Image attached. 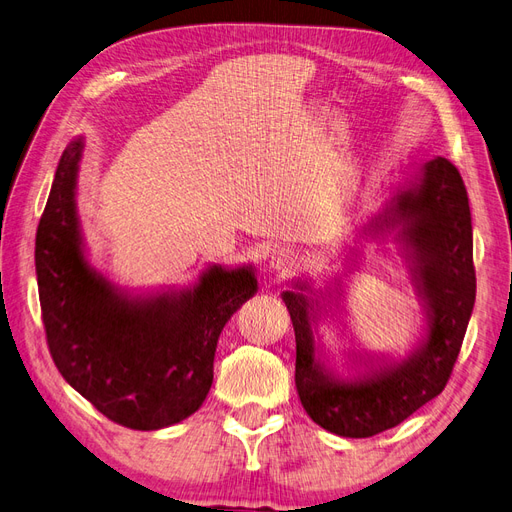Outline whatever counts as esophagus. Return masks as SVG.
I'll use <instances>...</instances> for the list:
<instances>
[{
  "instance_id": "1",
  "label": "esophagus",
  "mask_w": 512,
  "mask_h": 512,
  "mask_svg": "<svg viewBox=\"0 0 512 512\" xmlns=\"http://www.w3.org/2000/svg\"><path fill=\"white\" fill-rule=\"evenodd\" d=\"M299 265V256L294 254L290 247H280L269 256V267L277 273H290L292 269H297Z\"/></svg>"
}]
</instances>
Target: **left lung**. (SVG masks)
Returning <instances> with one entry per match:
<instances>
[{
  "label": "left lung",
  "instance_id": "left-lung-1",
  "mask_svg": "<svg viewBox=\"0 0 512 512\" xmlns=\"http://www.w3.org/2000/svg\"><path fill=\"white\" fill-rule=\"evenodd\" d=\"M389 237L406 260L425 314V335L406 356L350 352L346 371L335 369L316 337L320 320L342 324V277L318 290L312 280H294L282 292L297 339L294 384L299 399L309 418L335 436H376L438 397L451 378L474 309L468 192L459 170L446 158L436 156L418 166L359 230V239ZM356 256L350 250L346 269Z\"/></svg>",
  "mask_w": 512,
  "mask_h": 512
}]
</instances>
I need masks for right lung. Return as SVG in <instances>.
<instances>
[{
    "mask_svg": "<svg viewBox=\"0 0 512 512\" xmlns=\"http://www.w3.org/2000/svg\"><path fill=\"white\" fill-rule=\"evenodd\" d=\"M85 138L55 170L36 232L46 342L59 374L111 421L156 431L194 414L213 384L215 348L237 309L258 292L252 265H209L190 286L128 290L87 256L76 209Z\"/></svg>",
    "mask_w": 512,
    "mask_h": 512,
    "instance_id": "1",
    "label": "right lung"
}]
</instances>
